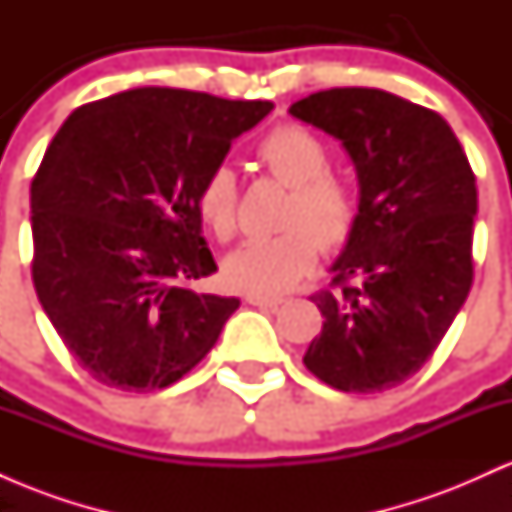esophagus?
I'll return each mask as SVG.
<instances>
[{
	"instance_id": "esophagus-1",
	"label": "esophagus",
	"mask_w": 512,
	"mask_h": 512,
	"mask_svg": "<svg viewBox=\"0 0 512 512\" xmlns=\"http://www.w3.org/2000/svg\"><path fill=\"white\" fill-rule=\"evenodd\" d=\"M245 303L250 305H260V308H279L281 298H274V296H262V293H245Z\"/></svg>"
}]
</instances>
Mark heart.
<instances>
[{
    "mask_svg": "<svg viewBox=\"0 0 512 512\" xmlns=\"http://www.w3.org/2000/svg\"><path fill=\"white\" fill-rule=\"evenodd\" d=\"M257 158L269 173L293 187L284 226L289 231L269 238H248L223 260L231 286L262 296L286 293L313 272L322 245L337 248L356 226L358 199L354 187L327 170L330 158L320 139L298 125H279L257 144ZM238 185L231 168L219 166L207 175L197 195L204 226L216 238L236 231Z\"/></svg>",
    "mask_w": 512,
    "mask_h": 512,
    "instance_id": "b5f03b06",
    "label": "heart"
}]
</instances>
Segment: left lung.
<instances>
[{
    "instance_id": "1",
    "label": "left lung",
    "mask_w": 512,
    "mask_h": 512,
    "mask_svg": "<svg viewBox=\"0 0 512 512\" xmlns=\"http://www.w3.org/2000/svg\"><path fill=\"white\" fill-rule=\"evenodd\" d=\"M289 115L339 139L358 178L339 289L313 296L325 322L303 363L334 390H390L431 358L472 289L474 173L443 117L380 88L313 93Z\"/></svg>"
}]
</instances>
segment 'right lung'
<instances>
[{
  "label": "right lung",
  "instance_id": "right-lung-1",
  "mask_svg": "<svg viewBox=\"0 0 512 512\" xmlns=\"http://www.w3.org/2000/svg\"><path fill=\"white\" fill-rule=\"evenodd\" d=\"M272 108L142 86L64 120L31 185L33 284L93 380L161 390L216 344L240 301L187 286L216 272L197 195Z\"/></svg>",
  "mask_w": 512,
  "mask_h": 512
}]
</instances>
